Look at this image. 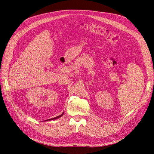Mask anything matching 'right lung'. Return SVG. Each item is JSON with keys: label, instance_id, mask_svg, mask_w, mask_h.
I'll list each match as a JSON object with an SVG mask.
<instances>
[{"label": "right lung", "instance_id": "1", "mask_svg": "<svg viewBox=\"0 0 154 154\" xmlns=\"http://www.w3.org/2000/svg\"><path fill=\"white\" fill-rule=\"evenodd\" d=\"M63 113L62 114H61V115H60V116H57V117H55V118H51V119H48V120H51V119H57V118H60V117H61V116H63Z\"/></svg>", "mask_w": 154, "mask_h": 154}]
</instances>
